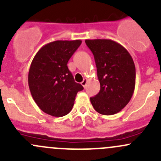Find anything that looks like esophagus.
Segmentation results:
<instances>
[{
	"label": "esophagus",
	"mask_w": 161,
	"mask_h": 161,
	"mask_svg": "<svg viewBox=\"0 0 161 161\" xmlns=\"http://www.w3.org/2000/svg\"><path fill=\"white\" fill-rule=\"evenodd\" d=\"M86 83H87V79H83V81H82V82H81V84H82V86L83 87H86Z\"/></svg>",
	"instance_id": "obj_1"
}]
</instances>
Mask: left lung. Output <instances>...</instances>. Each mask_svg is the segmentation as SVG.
Masks as SVG:
<instances>
[{"label": "left lung", "instance_id": "left-lung-1", "mask_svg": "<svg viewBox=\"0 0 161 161\" xmlns=\"http://www.w3.org/2000/svg\"><path fill=\"white\" fill-rule=\"evenodd\" d=\"M97 66L100 90L91 97L96 111L112 115L130 101L136 86V67L132 58L120 43L111 40H86Z\"/></svg>", "mask_w": 161, "mask_h": 161}]
</instances>
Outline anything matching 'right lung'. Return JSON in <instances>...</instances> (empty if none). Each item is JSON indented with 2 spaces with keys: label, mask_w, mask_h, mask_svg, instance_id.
<instances>
[{
  "label": "right lung",
  "mask_w": 161,
  "mask_h": 161,
  "mask_svg": "<svg viewBox=\"0 0 161 161\" xmlns=\"http://www.w3.org/2000/svg\"><path fill=\"white\" fill-rule=\"evenodd\" d=\"M81 43L80 40L50 42L39 50L31 63L28 75L30 92L37 106L47 114H68L77 92L83 90L75 82L67 66Z\"/></svg>",
  "instance_id": "1"
}]
</instances>
